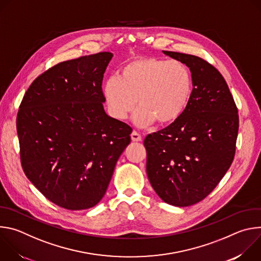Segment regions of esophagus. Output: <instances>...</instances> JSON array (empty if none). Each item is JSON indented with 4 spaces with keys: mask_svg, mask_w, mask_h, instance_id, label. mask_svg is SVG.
<instances>
[{
    "mask_svg": "<svg viewBox=\"0 0 261 261\" xmlns=\"http://www.w3.org/2000/svg\"><path fill=\"white\" fill-rule=\"evenodd\" d=\"M131 139L133 141H141V135L139 133H137L136 131H133L131 133Z\"/></svg>",
    "mask_w": 261,
    "mask_h": 261,
    "instance_id": "obj_1",
    "label": "esophagus"
}]
</instances>
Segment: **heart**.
Instances as JSON below:
<instances>
[{
  "instance_id": "obj_1",
  "label": "heart",
  "mask_w": 261,
  "mask_h": 261,
  "mask_svg": "<svg viewBox=\"0 0 261 261\" xmlns=\"http://www.w3.org/2000/svg\"><path fill=\"white\" fill-rule=\"evenodd\" d=\"M193 93V77L184 63L155 57H139L126 63L119 77L104 85L103 94L110 114L124 120L136 108L135 123L147 127L176 122L187 109Z\"/></svg>"
}]
</instances>
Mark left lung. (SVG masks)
I'll list each match as a JSON object with an SVG mask.
<instances>
[{
	"label": "left lung",
	"instance_id": "left-lung-1",
	"mask_svg": "<svg viewBox=\"0 0 261 261\" xmlns=\"http://www.w3.org/2000/svg\"><path fill=\"white\" fill-rule=\"evenodd\" d=\"M163 53L190 69L193 93L176 122L145 137L146 174L163 201L188 206L204 199L230 167L239 132L238 108L213 65L192 55Z\"/></svg>",
	"mask_w": 261,
	"mask_h": 261
}]
</instances>
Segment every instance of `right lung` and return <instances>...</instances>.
<instances>
[{"label": "right lung", "instance_id": "right-lung-1", "mask_svg": "<svg viewBox=\"0 0 261 261\" xmlns=\"http://www.w3.org/2000/svg\"><path fill=\"white\" fill-rule=\"evenodd\" d=\"M114 55L57 64L37 77L19 106L22 169L55 204L79 211L104 196L132 128L106 115L103 74Z\"/></svg>", "mask_w": 261, "mask_h": 261}]
</instances>
